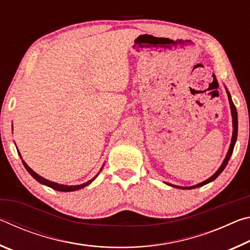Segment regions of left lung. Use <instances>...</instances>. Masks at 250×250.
Masks as SVG:
<instances>
[{
    "label": "left lung",
    "mask_w": 250,
    "mask_h": 250,
    "mask_svg": "<svg viewBox=\"0 0 250 250\" xmlns=\"http://www.w3.org/2000/svg\"><path fill=\"white\" fill-rule=\"evenodd\" d=\"M226 89V92H227V96H228V101H229V105H230V112H231V118H232V135H231V141H230V146H229V149H228L227 151V154L225 156V159H224L222 166L219 167L218 170L214 173L213 175H211L210 177H208V179L201 182V183H198L196 185H193V186H188V188H183V186H177V185H173V184H170L167 183V185L172 186V188H181V189H192V188H201V186L205 185L207 183H209V182H213L216 177H218V175L221 174V173L224 171V168L226 167L228 161H229L230 156H231V153H232V150H234V146H235V143H236V140H237V133H238V117H237V110H236V107L234 103H232L231 100V97H230V94L229 91H228L227 88L225 87Z\"/></svg>",
    "instance_id": "left-lung-1"
}]
</instances>
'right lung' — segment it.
<instances>
[{
	"label": "right lung",
	"instance_id": "1",
	"mask_svg": "<svg viewBox=\"0 0 250 250\" xmlns=\"http://www.w3.org/2000/svg\"><path fill=\"white\" fill-rule=\"evenodd\" d=\"M18 152H19V150H18ZM19 154H20V156H21V159H22V155H21L20 152H19ZM22 162H23V164H24L25 168H26V171H27V172L29 173V174H31L37 182H40L41 184L48 186V188H52L53 189H56V191H59V192H73V191H78V189L84 188V186L89 185V184L91 183V182L94 181V180L96 179V177L99 175V173H100V172H99L98 174H97L95 177H92L91 180L87 181L86 183H83V184H80V185H64V184H58V183H56V182H52V181H49V180H47V179H45V177H43V176L39 175L36 172H34V171L32 170V168L27 166L26 163H25L24 160H22ZM103 167H104V166L101 167L100 171L103 170Z\"/></svg>",
	"mask_w": 250,
	"mask_h": 250
}]
</instances>
